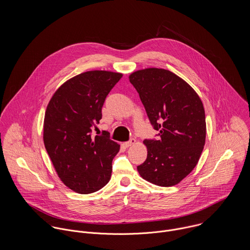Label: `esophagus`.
<instances>
[{"label": "esophagus", "instance_id": "1", "mask_svg": "<svg viewBox=\"0 0 250 250\" xmlns=\"http://www.w3.org/2000/svg\"><path fill=\"white\" fill-rule=\"evenodd\" d=\"M136 143V140L135 139H131L129 142H126V143H123V146L124 147H130V146H132L133 144H135Z\"/></svg>", "mask_w": 250, "mask_h": 250}]
</instances>
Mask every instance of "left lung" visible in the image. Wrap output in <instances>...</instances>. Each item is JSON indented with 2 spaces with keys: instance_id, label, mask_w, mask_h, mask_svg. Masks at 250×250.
Instances as JSON below:
<instances>
[{
  "instance_id": "8db88e82",
  "label": "left lung",
  "mask_w": 250,
  "mask_h": 250,
  "mask_svg": "<svg viewBox=\"0 0 250 250\" xmlns=\"http://www.w3.org/2000/svg\"><path fill=\"white\" fill-rule=\"evenodd\" d=\"M129 79L160 137L143 142L147 158L138 171L157 186H174L191 172L203 151V104L189 84L168 70L147 68L132 73Z\"/></svg>"
}]
</instances>
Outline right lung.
<instances>
[{"label": "right lung", "mask_w": 250, "mask_h": 250, "mask_svg": "<svg viewBox=\"0 0 250 250\" xmlns=\"http://www.w3.org/2000/svg\"><path fill=\"white\" fill-rule=\"evenodd\" d=\"M122 78L109 71H87L65 82L45 112L43 141L59 177L72 190L87 194L108 183L112 160L120 145L92 128L102 118L107 94Z\"/></svg>", "instance_id": "obj_1"}]
</instances>
